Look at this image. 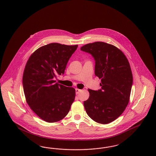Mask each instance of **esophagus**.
<instances>
[{
  "mask_svg": "<svg viewBox=\"0 0 156 156\" xmlns=\"http://www.w3.org/2000/svg\"><path fill=\"white\" fill-rule=\"evenodd\" d=\"M80 92H81V89H79L78 88L75 89V93H76V94H79Z\"/></svg>",
  "mask_w": 156,
  "mask_h": 156,
  "instance_id": "obj_1",
  "label": "esophagus"
}]
</instances>
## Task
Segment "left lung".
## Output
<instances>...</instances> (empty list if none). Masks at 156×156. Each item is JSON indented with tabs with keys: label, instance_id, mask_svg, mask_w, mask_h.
<instances>
[{
	"label": "left lung",
	"instance_id": "1",
	"mask_svg": "<svg viewBox=\"0 0 156 156\" xmlns=\"http://www.w3.org/2000/svg\"><path fill=\"white\" fill-rule=\"evenodd\" d=\"M81 50L95 60L94 74L101 79V89H88L83 102L86 112L96 122L107 124L119 117L129 100L133 76L129 62L117 47L103 42L88 44Z\"/></svg>",
	"mask_w": 156,
	"mask_h": 156
}]
</instances>
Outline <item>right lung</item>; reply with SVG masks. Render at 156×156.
I'll return each instance as SVG.
<instances>
[{
  "label": "right lung",
  "instance_id": "1",
  "mask_svg": "<svg viewBox=\"0 0 156 156\" xmlns=\"http://www.w3.org/2000/svg\"><path fill=\"white\" fill-rule=\"evenodd\" d=\"M78 45L52 43L35 50L25 65L23 76L26 101L39 117L55 122L69 113L75 90L56 83L57 74H64L69 58Z\"/></svg>",
  "mask_w": 156,
  "mask_h": 156
}]
</instances>
